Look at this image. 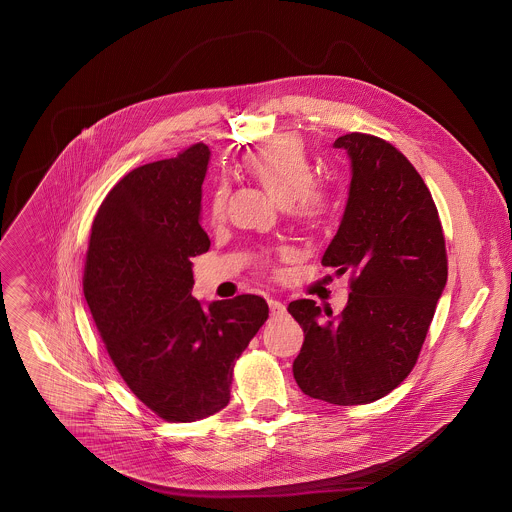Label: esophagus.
I'll list each match as a JSON object with an SVG mask.
<instances>
[{"label": "esophagus", "instance_id": "obj_1", "mask_svg": "<svg viewBox=\"0 0 512 512\" xmlns=\"http://www.w3.org/2000/svg\"><path fill=\"white\" fill-rule=\"evenodd\" d=\"M267 302H269V308H271V314L275 316V314H284V304L279 300V298H275V296H267Z\"/></svg>", "mask_w": 512, "mask_h": 512}]
</instances>
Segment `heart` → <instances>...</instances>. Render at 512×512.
Here are the masks:
<instances>
[{"label": "heart", "mask_w": 512, "mask_h": 512, "mask_svg": "<svg viewBox=\"0 0 512 512\" xmlns=\"http://www.w3.org/2000/svg\"><path fill=\"white\" fill-rule=\"evenodd\" d=\"M247 169L300 224L316 226L328 216V196L320 186L312 184L314 167L298 139L281 137L257 149L249 155ZM224 200L226 188L220 184L208 198L206 212L210 218L222 216Z\"/></svg>", "instance_id": "obj_1"}]
</instances>
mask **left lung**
Wrapping results in <instances>:
<instances>
[{"instance_id": "left-lung-1", "label": "left lung", "mask_w": 512, "mask_h": 512, "mask_svg": "<svg viewBox=\"0 0 512 512\" xmlns=\"http://www.w3.org/2000/svg\"><path fill=\"white\" fill-rule=\"evenodd\" d=\"M334 147L349 157L351 182L322 265L351 271V292L328 320L314 300L288 304L304 330L292 373L304 395L353 406L389 395L412 371L448 259L432 194L398 149L365 133L338 137Z\"/></svg>"}]
</instances>
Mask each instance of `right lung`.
Returning <instances> with one entry per match:
<instances>
[{"mask_svg":"<svg viewBox=\"0 0 512 512\" xmlns=\"http://www.w3.org/2000/svg\"><path fill=\"white\" fill-rule=\"evenodd\" d=\"M208 161L196 143L125 174L94 218L86 257L84 296L115 369L169 422L228 406L235 359L269 318L255 294L208 306L190 294V259L210 249L200 226Z\"/></svg>","mask_w":512,"mask_h":512,"instance_id":"1","label":"right lung"}]
</instances>
